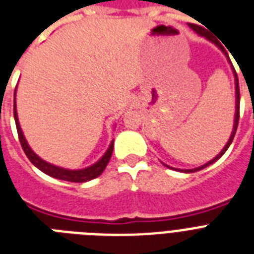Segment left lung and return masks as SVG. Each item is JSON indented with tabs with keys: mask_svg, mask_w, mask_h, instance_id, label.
<instances>
[{
	"mask_svg": "<svg viewBox=\"0 0 254 254\" xmlns=\"http://www.w3.org/2000/svg\"><path fill=\"white\" fill-rule=\"evenodd\" d=\"M190 27H191V28H193V30L195 31V32H197V34L202 35V36H205V38H207V39H209V40L213 41V43H215V44L218 45V47H220L219 43H218V41H216L215 39H213V36H211V35L207 34V32H206V31H205V28H202L201 26H197V24H190ZM235 75H236V73H235ZM239 119H240V90H239V79H238V75H236V115H235L234 130H232V134H231V137H230V139H228L227 145L224 146L223 150H222V151H220L219 154H218V155H216L213 160H210L209 163H206V164H203V166H202V167H198V168H194V170H187V171H185V172H195V171H199V170H202V168H205V167L210 166V164H213V163L215 162V160L219 159L220 156L223 155L224 152L227 151V148L230 147L231 142L234 141L235 134H236V130H238Z\"/></svg>",
	"mask_w": 254,
	"mask_h": 254,
	"instance_id": "8db88e82",
	"label": "left lung"
}]
</instances>
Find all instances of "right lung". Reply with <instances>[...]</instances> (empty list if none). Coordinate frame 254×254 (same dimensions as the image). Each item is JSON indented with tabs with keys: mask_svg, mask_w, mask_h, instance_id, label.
<instances>
[{
	"mask_svg": "<svg viewBox=\"0 0 254 254\" xmlns=\"http://www.w3.org/2000/svg\"><path fill=\"white\" fill-rule=\"evenodd\" d=\"M14 119H15L16 131H18L19 142H20V145H22V148H23L24 154L27 155V158L30 159V162L32 163L35 167H38L41 172H44V174L49 175V176L55 177V179L70 181V183H84V181L92 180V179H95V177H98L99 175H102L103 171L106 170V167L107 164H108L109 159H111V156H112L113 142L111 143V146L108 147L106 154L103 155L102 159L95 163L94 166L88 167V168H84V170H79V171H70V170H65V168L56 167L53 166V164H49V163L40 159V158H39V156L30 148V146H28V143H27L26 141V138H24L23 133H22V130H20L19 123H18V116H16L15 104H14Z\"/></svg>",
	"mask_w": 254,
	"mask_h": 254,
	"instance_id": "add662e5",
	"label": "right lung"
}]
</instances>
